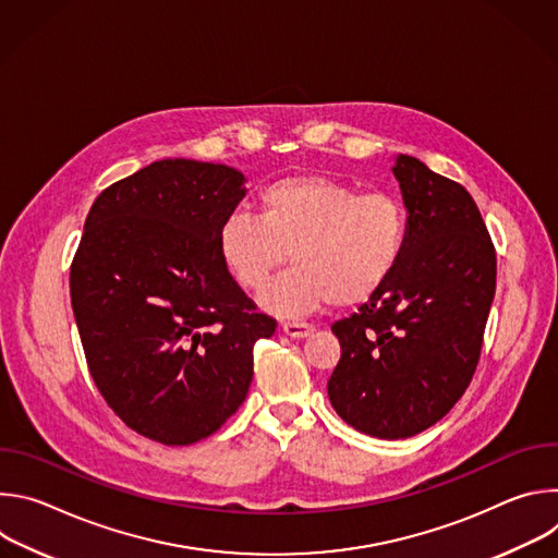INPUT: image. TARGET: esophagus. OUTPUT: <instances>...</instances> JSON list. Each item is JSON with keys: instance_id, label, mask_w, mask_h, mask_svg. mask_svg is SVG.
<instances>
[{"instance_id": "esophagus-1", "label": "esophagus", "mask_w": 558, "mask_h": 558, "mask_svg": "<svg viewBox=\"0 0 558 558\" xmlns=\"http://www.w3.org/2000/svg\"><path fill=\"white\" fill-rule=\"evenodd\" d=\"M282 331L289 336V338H306V336H311V331H313V327L311 325H306V323H284L282 325Z\"/></svg>"}]
</instances>
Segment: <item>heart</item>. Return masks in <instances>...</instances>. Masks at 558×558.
Wrapping results in <instances>:
<instances>
[{"label": "heart", "instance_id": "b5f03b06", "mask_svg": "<svg viewBox=\"0 0 558 558\" xmlns=\"http://www.w3.org/2000/svg\"><path fill=\"white\" fill-rule=\"evenodd\" d=\"M409 216L400 198L317 174L287 177L258 194V216L231 211L216 231L225 269L245 291L267 287L291 252L295 265L263 295L280 315L375 295L400 265Z\"/></svg>", "mask_w": 558, "mask_h": 558}]
</instances>
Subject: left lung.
Wrapping results in <instances>:
<instances>
[{
  "instance_id": "obj_1",
  "label": "left lung",
  "mask_w": 558,
  "mask_h": 558,
  "mask_svg": "<svg viewBox=\"0 0 558 558\" xmlns=\"http://www.w3.org/2000/svg\"><path fill=\"white\" fill-rule=\"evenodd\" d=\"M409 235L404 256L351 317L338 320L342 355L329 400L355 430L407 439L437 424L480 362L497 284V254L463 185L400 154Z\"/></svg>"
}]
</instances>
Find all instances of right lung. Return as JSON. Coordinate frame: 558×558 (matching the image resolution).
<instances>
[{
	"instance_id": "obj_1",
	"label": "right lung",
	"mask_w": 558,
	"mask_h": 558,
	"mask_svg": "<svg viewBox=\"0 0 558 558\" xmlns=\"http://www.w3.org/2000/svg\"><path fill=\"white\" fill-rule=\"evenodd\" d=\"M220 163L163 158L104 190L70 267L90 375L138 435L196 444L245 402L276 320L225 269L216 231L245 198Z\"/></svg>"
}]
</instances>
